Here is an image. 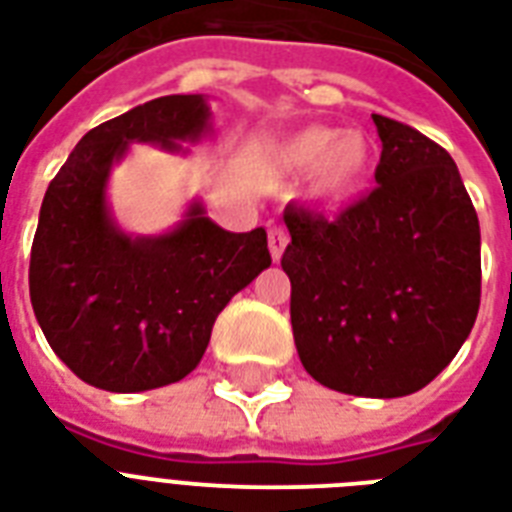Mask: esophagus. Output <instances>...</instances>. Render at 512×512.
<instances>
[{
	"label": "esophagus",
	"instance_id": "esophagus-1",
	"mask_svg": "<svg viewBox=\"0 0 512 512\" xmlns=\"http://www.w3.org/2000/svg\"><path fill=\"white\" fill-rule=\"evenodd\" d=\"M287 244H289L287 231H284L281 225H271V228H268V249H271L273 260H281V255H284Z\"/></svg>",
	"mask_w": 512,
	"mask_h": 512
}]
</instances>
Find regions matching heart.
Instances as JSON below:
<instances>
[{
  "label": "heart",
  "mask_w": 512,
  "mask_h": 512,
  "mask_svg": "<svg viewBox=\"0 0 512 512\" xmlns=\"http://www.w3.org/2000/svg\"><path fill=\"white\" fill-rule=\"evenodd\" d=\"M276 162L289 172L313 170V196L345 201L364 185L372 167V146L356 130L311 124L292 132L276 148Z\"/></svg>",
  "instance_id": "heart-1"
}]
</instances>
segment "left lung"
Listing matches in <instances>:
<instances>
[{
    "label": "left lung",
    "instance_id": "8db88e82",
    "mask_svg": "<svg viewBox=\"0 0 512 512\" xmlns=\"http://www.w3.org/2000/svg\"><path fill=\"white\" fill-rule=\"evenodd\" d=\"M374 188L340 217L284 209L292 335L313 380L398 398L444 372L481 303V228L460 170L409 124L372 114Z\"/></svg>",
    "mask_w": 512,
    "mask_h": 512
}]
</instances>
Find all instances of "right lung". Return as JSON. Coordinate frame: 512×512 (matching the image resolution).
<instances>
[{"instance_id":"1","label":"right lung","mask_w":512,"mask_h":512,"mask_svg":"<svg viewBox=\"0 0 512 512\" xmlns=\"http://www.w3.org/2000/svg\"><path fill=\"white\" fill-rule=\"evenodd\" d=\"M207 95H167L84 135L44 193L28 289L55 356L92 388L140 393L199 366L217 313L271 265L265 228L231 233L193 199L167 233L132 236L108 180L132 143L188 154L212 132Z\"/></svg>"}]
</instances>
